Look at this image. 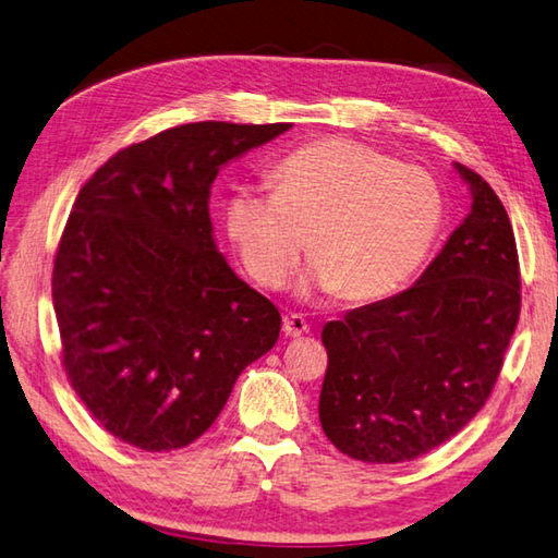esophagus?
Segmentation results:
<instances>
[{
  "mask_svg": "<svg viewBox=\"0 0 558 558\" xmlns=\"http://www.w3.org/2000/svg\"><path fill=\"white\" fill-rule=\"evenodd\" d=\"M282 333H286L288 338H302L304 333H310V324L304 316L290 314V316H286V322H282Z\"/></svg>",
  "mask_w": 558,
  "mask_h": 558,
  "instance_id": "34e87169",
  "label": "esophagus"
}]
</instances>
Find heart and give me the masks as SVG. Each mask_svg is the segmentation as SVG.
Wrapping results in <instances>:
<instances>
[{"label": "heart", "instance_id": "obj_1", "mask_svg": "<svg viewBox=\"0 0 558 558\" xmlns=\"http://www.w3.org/2000/svg\"><path fill=\"white\" fill-rule=\"evenodd\" d=\"M276 191L244 185L225 227L260 288L286 286L307 236L312 282L345 302L379 300L416 270L442 225L428 171L351 140H319L270 169Z\"/></svg>", "mask_w": 558, "mask_h": 558}]
</instances>
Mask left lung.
I'll list each match as a JSON object with an SVG mask.
<instances>
[{
	"instance_id": "8db88e82",
	"label": "left lung",
	"mask_w": 558,
	"mask_h": 558,
	"mask_svg": "<svg viewBox=\"0 0 558 558\" xmlns=\"http://www.w3.org/2000/svg\"><path fill=\"white\" fill-rule=\"evenodd\" d=\"M472 213L416 286L329 322L319 421L338 450L397 464L435 450L490 397L520 319V264L508 213L454 163Z\"/></svg>"
}]
</instances>
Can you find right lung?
<instances>
[{
  "label": "right lung",
  "instance_id": "obj_1",
  "mask_svg": "<svg viewBox=\"0 0 558 558\" xmlns=\"http://www.w3.org/2000/svg\"><path fill=\"white\" fill-rule=\"evenodd\" d=\"M288 128H169L82 185L54 254L52 304L70 385L113 438L145 452L191 445L242 369L276 345L280 312L215 248L207 201L229 159Z\"/></svg>",
  "mask_w": 558,
  "mask_h": 558
}]
</instances>
